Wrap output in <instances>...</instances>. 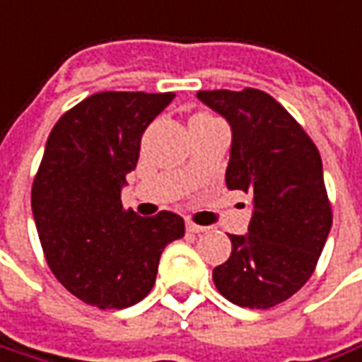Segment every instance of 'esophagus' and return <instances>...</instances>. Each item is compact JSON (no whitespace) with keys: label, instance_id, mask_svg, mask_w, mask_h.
I'll use <instances>...</instances> for the list:
<instances>
[{"label":"esophagus","instance_id":"obj_1","mask_svg":"<svg viewBox=\"0 0 362 362\" xmlns=\"http://www.w3.org/2000/svg\"><path fill=\"white\" fill-rule=\"evenodd\" d=\"M187 229L191 231V233H204L210 228H204V226H199V223H194V221H187Z\"/></svg>","mask_w":362,"mask_h":362}]
</instances>
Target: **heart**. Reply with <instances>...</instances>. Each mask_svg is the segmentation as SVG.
<instances>
[{
	"instance_id": "heart-1",
	"label": "heart",
	"mask_w": 362,
	"mask_h": 362,
	"mask_svg": "<svg viewBox=\"0 0 362 362\" xmlns=\"http://www.w3.org/2000/svg\"><path fill=\"white\" fill-rule=\"evenodd\" d=\"M212 119H216V117H212L210 113L200 112V113H197V115H194V117H192L191 121H212Z\"/></svg>"
}]
</instances>
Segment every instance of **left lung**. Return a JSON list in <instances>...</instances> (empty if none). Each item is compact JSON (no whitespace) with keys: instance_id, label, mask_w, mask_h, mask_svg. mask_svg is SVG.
<instances>
[{"instance_id":"1","label":"left lung","mask_w":362,"mask_h":362,"mask_svg":"<svg viewBox=\"0 0 362 362\" xmlns=\"http://www.w3.org/2000/svg\"><path fill=\"white\" fill-rule=\"evenodd\" d=\"M231 125L229 191L249 192L247 235H229L231 257L214 268L218 291L239 307L270 308L313 276L332 228L320 152L284 105L258 88L200 90Z\"/></svg>"}]
</instances>
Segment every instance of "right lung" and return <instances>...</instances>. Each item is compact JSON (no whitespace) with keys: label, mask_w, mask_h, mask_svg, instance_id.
I'll use <instances>...</instances> for the list:
<instances>
[{"label":"right lung","mask_w":362,"mask_h":362,"mask_svg":"<svg viewBox=\"0 0 362 362\" xmlns=\"http://www.w3.org/2000/svg\"><path fill=\"white\" fill-rule=\"evenodd\" d=\"M173 92H98L57 119L33 181V214L57 281L86 305L127 308L154 287L165 245L185 235L168 210L141 218L121 204L141 136Z\"/></svg>","instance_id":"add662e5"}]
</instances>
